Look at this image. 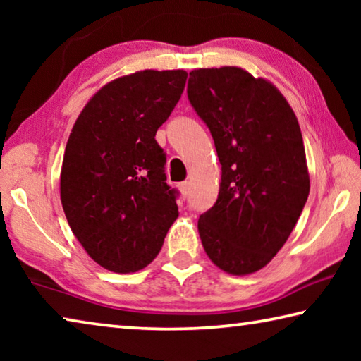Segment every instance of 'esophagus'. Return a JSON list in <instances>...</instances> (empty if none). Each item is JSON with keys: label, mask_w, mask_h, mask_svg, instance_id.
<instances>
[{"label": "esophagus", "mask_w": 361, "mask_h": 361, "mask_svg": "<svg viewBox=\"0 0 361 361\" xmlns=\"http://www.w3.org/2000/svg\"><path fill=\"white\" fill-rule=\"evenodd\" d=\"M178 189H180V192H181V197L186 199V197H188V192H189V183H188V181L180 183Z\"/></svg>", "instance_id": "esophagus-1"}]
</instances>
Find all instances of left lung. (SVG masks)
Here are the masks:
<instances>
[{"label": "left lung", "mask_w": 361, "mask_h": 361, "mask_svg": "<svg viewBox=\"0 0 361 361\" xmlns=\"http://www.w3.org/2000/svg\"><path fill=\"white\" fill-rule=\"evenodd\" d=\"M188 99L221 164L216 204L197 223L200 240L221 271L248 276L283 247L307 200L298 118L276 85L240 66L192 70Z\"/></svg>", "instance_id": "left-lung-1"}]
</instances>
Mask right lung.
I'll return each instance as SVG.
<instances>
[{
	"instance_id": "1",
	"label": "right lung",
	"mask_w": 361,
	"mask_h": 361,
	"mask_svg": "<svg viewBox=\"0 0 361 361\" xmlns=\"http://www.w3.org/2000/svg\"><path fill=\"white\" fill-rule=\"evenodd\" d=\"M185 70H142L92 95L66 143L60 199L79 243L116 274L142 271L178 218L156 132L185 90Z\"/></svg>"
}]
</instances>
